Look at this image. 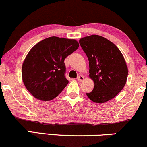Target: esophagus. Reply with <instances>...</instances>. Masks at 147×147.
<instances>
[{"instance_id": "obj_1", "label": "esophagus", "mask_w": 147, "mask_h": 147, "mask_svg": "<svg viewBox=\"0 0 147 147\" xmlns=\"http://www.w3.org/2000/svg\"><path fill=\"white\" fill-rule=\"evenodd\" d=\"M77 80H78V81L81 82L84 80V76H81V75L78 76L77 77Z\"/></svg>"}]
</instances>
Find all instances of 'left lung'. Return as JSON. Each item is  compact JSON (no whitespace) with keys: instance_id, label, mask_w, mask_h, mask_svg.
<instances>
[{"instance_id":"1","label":"left lung","mask_w":147,"mask_h":147,"mask_svg":"<svg viewBox=\"0 0 147 147\" xmlns=\"http://www.w3.org/2000/svg\"><path fill=\"white\" fill-rule=\"evenodd\" d=\"M79 43L88 58L90 78L94 82L87 96L98 103L111 100L126 82L128 68L122 53L113 42L96 34L82 38Z\"/></svg>"}]
</instances>
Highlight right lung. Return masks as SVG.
Here are the masks:
<instances>
[{
    "label": "right lung",
    "mask_w": 147,
    "mask_h": 147,
    "mask_svg": "<svg viewBox=\"0 0 147 147\" xmlns=\"http://www.w3.org/2000/svg\"><path fill=\"white\" fill-rule=\"evenodd\" d=\"M79 44L75 39L51 37L31 49L22 66V78L26 89L37 99L51 100L69 83L66 78L65 58Z\"/></svg>",
    "instance_id": "right-lung-1"
}]
</instances>
